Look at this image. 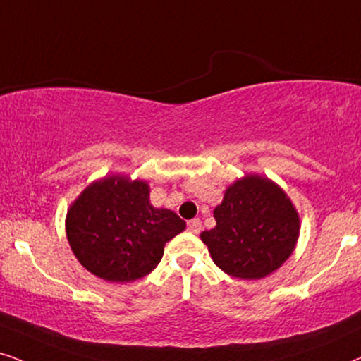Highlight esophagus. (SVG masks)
Masks as SVG:
<instances>
[{
  "mask_svg": "<svg viewBox=\"0 0 361 361\" xmlns=\"http://www.w3.org/2000/svg\"><path fill=\"white\" fill-rule=\"evenodd\" d=\"M187 228L192 233H199L202 231V222H200V219H192V221L187 222Z\"/></svg>",
  "mask_w": 361,
  "mask_h": 361,
  "instance_id": "obj_1",
  "label": "esophagus"
}]
</instances>
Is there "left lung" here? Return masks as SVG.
I'll use <instances>...</instances> for the list:
<instances>
[{"instance_id":"left-lung-1","label":"left lung","mask_w":361,"mask_h":361,"mask_svg":"<svg viewBox=\"0 0 361 361\" xmlns=\"http://www.w3.org/2000/svg\"><path fill=\"white\" fill-rule=\"evenodd\" d=\"M215 227L200 238L227 275L259 280L293 254L300 217L285 190L269 177L247 174L226 189L214 209Z\"/></svg>"}]
</instances>
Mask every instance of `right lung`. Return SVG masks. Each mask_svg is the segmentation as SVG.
<instances>
[{
	"label": "right lung",
	"mask_w": 361,
	"mask_h": 361,
	"mask_svg": "<svg viewBox=\"0 0 361 361\" xmlns=\"http://www.w3.org/2000/svg\"><path fill=\"white\" fill-rule=\"evenodd\" d=\"M146 180L106 176L91 182L66 214V237L84 269L107 282L146 277L164 245L185 228L174 210L156 209Z\"/></svg>",
	"instance_id": "right-lung-1"
}]
</instances>
